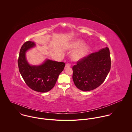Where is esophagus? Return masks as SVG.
<instances>
[{
  "mask_svg": "<svg viewBox=\"0 0 132 132\" xmlns=\"http://www.w3.org/2000/svg\"><path fill=\"white\" fill-rule=\"evenodd\" d=\"M71 66V65L70 63H67L65 65V68H69V67H70Z\"/></svg>",
  "mask_w": 132,
  "mask_h": 132,
  "instance_id": "esophagus-1",
  "label": "esophagus"
}]
</instances>
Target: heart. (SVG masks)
<instances>
[{
  "mask_svg": "<svg viewBox=\"0 0 132 132\" xmlns=\"http://www.w3.org/2000/svg\"><path fill=\"white\" fill-rule=\"evenodd\" d=\"M84 41L81 39H78L69 44L67 48L69 50H74L84 44ZM82 47V46H81ZM89 51V46L88 45H83L81 47L75 51L72 55V58L74 60L78 61L83 58L88 53Z\"/></svg>",
  "mask_w": 132,
  "mask_h": 132,
  "instance_id": "obj_1",
  "label": "heart"
}]
</instances>
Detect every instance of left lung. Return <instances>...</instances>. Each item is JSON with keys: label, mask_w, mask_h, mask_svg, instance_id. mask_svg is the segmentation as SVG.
<instances>
[{"label": "left lung", "mask_w": 132, "mask_h": 132, "mask_svg": "<svg viewBox=\"0 0 132 132\" xmlns=\"http://www.w3.org/2000/svg\"><path fill=\"white\" fill-rule=\"evenodd\" d=\"M111 60L108 47L89 54L73 67V79L76 87L89 91L100 86L111 69Z\"/></svg>", "instance_id": "left-lung-1"}]
</instances>
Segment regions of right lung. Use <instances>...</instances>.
<instances>
[{
	"label": "right lung",
	"instance_id": "right-lung-1",
	"mask_svg": "<svg viewBox=\"0 0 132 132\" xmlns=\"http://www.w3.org/2000/svg\"><path fill=\"white\" fill-rule=\"evenodd\" d=\"M35 45L34 42L28 41L21 46L18 59L19 71L29 88L36 92L45 93L54 87L65 64L46 59L40 65H30L26 59V53Z\"/></svg>",
	"mask_w": 132,
	"mask_h": 132
}]
</instances>
